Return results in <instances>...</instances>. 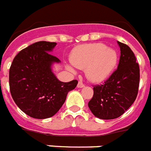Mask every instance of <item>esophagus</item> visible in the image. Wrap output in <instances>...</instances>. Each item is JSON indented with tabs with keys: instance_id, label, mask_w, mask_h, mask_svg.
Listing matches in <instances>:
<instances>
[{
	"instance_id": "1",
	"label": "esophagus",
	"mask_w": 151,
	"mask_h": 151,
	"mask_svg": "<svg viewBox=\"0 0 151 151\" xmlns=\"http://www.w3.org/2000/svg\"><path fill=\"white\" fill-rule=\"evenodd\" d=\"M85 85L83 84V82L82 81H79L78 83V88H82V87H84Z\"/></svg>"
}]
</instances>
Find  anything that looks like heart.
<instances>
[{
  "instance_id": "1",
  "label": "heart",
  "mask_w": 151,
  "mask_h": 151,
  "mask_svg": "<svg viewBox=\"0 0 151 151\" xmlns=\"http://www.w3.org/2000/svg\"><path fill=\"white\" fill-rule=\"evenodd\" d=\"M115 50L102 43L79 45L73 51L70 61L78 69L85 70L88 78L99 82L106 79L117 64Z\"/></svg>"
}]
</instances>
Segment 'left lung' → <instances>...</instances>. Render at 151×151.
Instances as JSON below:
<instances>
[{
    "label": "left lung",
    "instance_id": "left-lung-1",
    "mask_svg": "<svg viewBox=\"0 0 151 151\" xmlns=\"http://www.w3.org/2000/svg\"><path fill=\"white\" fill-rule=\"evenodd\" d=\"M121 55L118 69L104 83L93 86V95L88 106L101 119H114L122 115L137 98L140 70L136 58L127 45L118 41Z\"/></svg>",
    "mask_w": 151,
    "mask_h": 151
}]
</instances>
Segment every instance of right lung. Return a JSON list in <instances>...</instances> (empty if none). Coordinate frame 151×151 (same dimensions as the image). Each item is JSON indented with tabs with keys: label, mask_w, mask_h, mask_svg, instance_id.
Returning <instances> with one entry per match:
<instances>
[{
	"label": "right lung",
	"mask_w": 151,
	"mask_h": 151,
	"mask_svg": "<svg viewBox=\"0 0 151 151\" xmlns=\"http://www.w3.org/2000/svg\"><path fill=\"white\" fill-rule=\"evenodd\" d=\"M56 42L37 41L20 51L9 69V89L13 101L33 118L52 117L64 104L67 93L75 89L77 80L62 82L51 70L59 62L50 53Z\"/></svg>",
	"instance_id": "1"
}]
</instances>
